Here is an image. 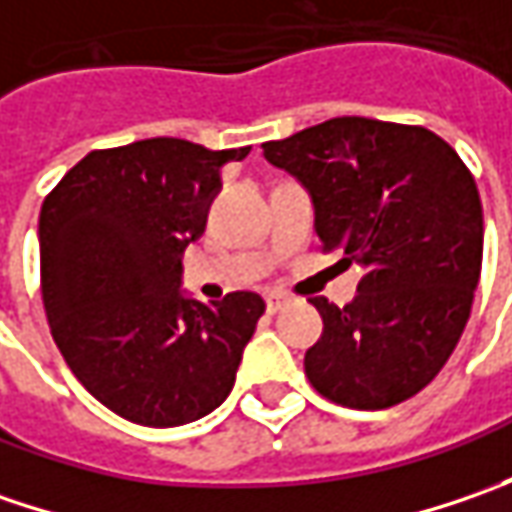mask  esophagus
<instances>
[{
    "mask_svg": "<svg viewBox=\"0 0 512 512\" xmlns=\"http://www.w3.org/2000/svg\"><path fill=\"white\" fill-rule=\"evenodd\" d=\"M287 302H290V299H287L285 293H270V296H267V313H279Z\"/></svg>",
    "mask_w": 512,
    "mask_h": 512,
    "instance_id": "1",
    "label": "esophagus"
}]
</instances>
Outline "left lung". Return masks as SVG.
Segmentation results:
<instances>
[{
  "label": "left lung",
  "mask_w": 512,
  "mask_h": 512,
  "mask_svg": "<svg viewBox=\"0 0 512 512\" xmlns=\"http://www.w3.org/2000/svg\"><path fill=\"white\" fill-rule=\"evenodd\" d=\"M265 159L313 196L322 250L364 279L350 305L325 296L305 353L319 396L353 410L407 402L439 376L482 273V199L459 153L422 125L336 116L265 142Z\"/></svg>",
  "instance_id": "obj_1"
}]
</instances>
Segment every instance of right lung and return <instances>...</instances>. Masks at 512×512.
<instances>
[{
  "label": "right lung",
  "instance_id": "right-lung-1",
  "mask_svg": "<svg viewBox=\"0 0 512 512\" xmlns=\"http://www.w3.org/2000/svg\"><path fill=\"white\" fill-rule=\"evenodd\" d=\"M247 153L168 136L90 150L42 202L50 336L90 396L128 422H196L233 390L262 296L236 290L205 305L176 287L219 173Z\"/></svg>",
  "mask_w": 512,
  "mask_h": 512
}]
</instances>
